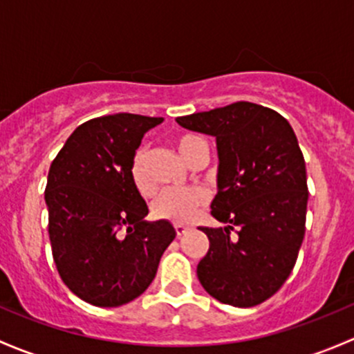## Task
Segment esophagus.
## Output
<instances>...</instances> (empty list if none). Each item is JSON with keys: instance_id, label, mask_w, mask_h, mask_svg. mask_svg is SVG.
<instances>
[{"instance_id": "obj_1", "label": "esophagus", "mask_w": 354, "mask_h": 354, "mask_svg": "<svg viewBox=\"0 0 354 354\" xmlns=\"http://www.w3.org/2000/svg\"><path fill=\"white\" fill-rule=\"evenodd\" d=\"M174 228H176L177 236H182V235H184V233H187V230H189V227H185V225H180V223L174 225Z\"/></svg>"}]
</instances>
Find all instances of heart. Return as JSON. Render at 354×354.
<instances>
[{
	"label": "heart",
	"mask_w": 354,
	"mask_h": 354,
	"mask_svg": "<svg viewBox=\"0 0 354 354\" xmlns=\"http://www.w3.org/2000/svg\"><path fill=\"white\" fill-rule=\"evenodd\" d=\"M199 138L194 134H182L177 138L176 147L182 158L189 162L192 148L199 143ZM129 177L133 185L140 194H151L155 184H153L150 172H148V153L147 148L140 147L133 153L129 162ZM209 201V192L204 187H189V189H167L162 191L151 201V214L158 220L172 221V223H189L198 216L199 211Z\"/></svg>",
	"instance_id": "b5f03b06"
}]
</instances>
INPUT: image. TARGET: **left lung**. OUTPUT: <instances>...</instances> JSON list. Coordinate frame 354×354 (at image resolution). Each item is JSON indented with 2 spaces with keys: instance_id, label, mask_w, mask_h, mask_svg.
Masks as SVG:
<instances>
[{
  "instance_id": "1",
  "label": "left lung",
  "mask_w": 354,
  "mask_h": 354,
  "mask_svg": "<svg viewBox=\"0 0 354 354\" xmlns=\"http://www.w3.org/2000/svg\"><path fill=\"white\" fill-rule=\"evenodd\" d=\"M216 138L218 194L201 228L209 250L198 264L204 290L233 307H254L279 290L297 262L307 220V169L290 122L269 107L235 102L177 118Z\"/></svg>"
}]
</instances>
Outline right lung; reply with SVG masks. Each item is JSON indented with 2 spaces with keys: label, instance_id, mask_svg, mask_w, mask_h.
I'll list each match as a JSON object with an SVG mask.
<instances>
[{
  "label": "right lung",
  "instance_id": "add662e5",
  "mask_svg": "<svg viewBox=\"0 0 354 354\" xmlns=\"http://www.w3.org/2000/svg\"><path fill=\"white\" fill-rule=\"evenodd\" d=\"M162 121L138 114L90 119L50 163L44 194L54 264L86 304L121 307L140 297L176 239L169 221L143 220L148 206L129 177L131 156Z\"/></svg>",
  "mask_w": 354,
  "mask_h": 354
}]
</instances>
